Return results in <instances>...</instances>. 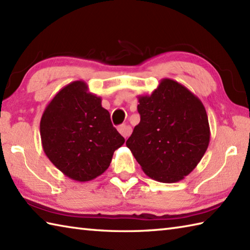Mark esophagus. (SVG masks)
I'll return each instance as SVG.
<instances>
[{"label": "esophagus", "instance_id": "34e87169", "mask_svg": "<svg viewBox=\"0 0 250 250\" xmlns=\"http://www.w3.org/2000/svg\"><path fill=\"white\" fill-rule=\"evenodd\" d=\"M118 131L120 132V134L124 136V138H128V136L131 134L132 132V128L130 125H121L118 126Z\"/></svg>", "mask_w": 250, "mask_h": 250}]
</instances>
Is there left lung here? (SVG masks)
Instances as JSON below:
<instances>
[{
	"mask_svg": "<svg viewBox=\"0 0 250 250\" xmlns=\"http://www.w3.org/2000/svg\"><path fill=\"white\" fill-rule=\"evenodd\" d=\"M138 99L141 121L125 144L150 179L179 182L196 168L208 148L206 109L196 95L172 79H163L150 95Z\"/></svg>",
	"mask_w": 250,
	"mask_h": 250,
	"instance_id": "left-lung-1",
	"label": "left lung"
}]
</instances>
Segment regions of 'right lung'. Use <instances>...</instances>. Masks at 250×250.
I'll return each instance as SVG.
<instances>
[{
	"instance_id": "obj_1",
	"label": "right lung",
	"mask_w": 250,
	"mask_h": 250,
	"mask_svg": "<svg viewBox=\"0 0 250 250\" xmlns=\"http://www.w3.org/2000/svg\"><path fill=\"white\" fill-rule=\"evenodd\" d=\"M42 147L66 177L78 182L104 173L125 139L111 124L102 99L84 81H73L54 96L40 122Z\"/></svg>"
}]
</instances>
